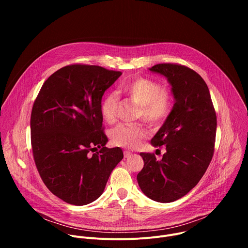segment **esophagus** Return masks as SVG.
<instances>
[{
  "label": "esophagus",
  "mask_w": 248,
  "mask_h": 248,
  "mask_svg": "<svg viewBox=\"0 0 248 248\" xmlns=\"http://www.w3.org/2000/svg\"><path fill=\"white\" fill-rule=\"evenodd\" d=\"M131 153L129 152V151H124V158H129V157H131Z\"/></svg>",
  "instance_id": "34e87169"
}]
</instances>
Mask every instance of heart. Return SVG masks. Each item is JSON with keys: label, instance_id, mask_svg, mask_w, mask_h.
I'll return each instance as SVG.
<instances>
[{"label": "heart", "instance_id": "1", "mask_svg": "<svg viewBox=\"0 0 248 248\" xmlns=\"http://www.w3.org/2000/svg\"><path fill=\"white\" fill-rule=\"evenodd\" d=\"M120 91L140 106L138 117L149 124L163 121L169 114L171 105L170 90L152 78L136 77L124 81ZM119 99L116 93L106 95L101 102V114L104 120L113 124L117 120ZM147 130L141 125L121 124L111 132L112 142L121 147L135 148L147 136Z\"/></svg>", "mask_w": 248, "mask_h": 248}]
</instances>
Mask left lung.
<instances>
[{
    "mask_svg": "<svg viewBox=\"0 0 248 248\" xmlns=\"http://www.w3.org/2000/svg\"><path fill=\"white\" fill-rule=\"evenodd\" d=\"M149 69L167 78L175 102L151 139L155 147L165 145L166 153L160 161L140 153L144 167L137 183L150 199L169 203L188 193L205 173L214 154L217 117L208 86L193 69L168 62Z\"/></svg>",
    "mask_w": 248,
    "mask_h": 248,
    "instance_id": "left-lung-1",
    "label": "left lung"
}]
</instances>
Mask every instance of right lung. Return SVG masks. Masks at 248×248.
<instances>
[{
  "mask_svg": "<svg viewBox=\"0 0 248 248\" xmlns=\"http://www.w3.org/2000/svg\"><path fill=\"white\" fill-rule=\"evenodd\" d=\"M121 72L99 65L69 64L54 73L34 101L31 146L35 165L48 189L73 205H86L103 193L124 158L107 148L102 96Z\"/></svg>",
  "mask_w": 248,
  "mask_h": 248,
  "instance_id": "obj_1",
  "label": "right lung"
}]
</instances>
